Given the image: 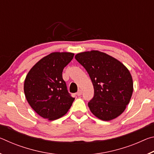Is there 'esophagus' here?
<instances>
[{
	"label": "esophagus",
	"instance_id": "esophagus-1",
	"mask_svg": "<svg viewBox=\"0 0 154 154\" xmlns=\"http://www.w3.org/2000/svg\"><path fill=\"white\" fill-rule=\"evenodd\" d=\"M76 94L77 95V96H81V95H82V90H78V92H77V94Z\"/></svg>",
	"mask_w": 154,
	"mask_h": 154
}]
</instances>
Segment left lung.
<instances>
[{"mask_svg":"<svg viewBox=\"0 0 154 154\" xmlns=\"http://www.w3.org/2000/svg\"><path fill=\"white\" fill-rule=\"evenodd\" d=\"M75 59L86 70L94 94L88 106L98 119L110 121L123 113L133 92L128 69L118 60L97 50L77 54Z\"/></svg>","mask_w":154,"mask_h":154,"instance_id":"1","label":"left lung"}]
</instances>
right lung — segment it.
Returning a JSON list of instances; mask_svg holds the SVG:
<instances>
[{
  "label": "right lung",
  "instance_id": "1",
  "mask_svg": "<svg viewBox=\"0 0 154 154\" xmlns=\"http://www.w3.org/2000/svg\"><path fill=\"white\" fill-rule=\"evenodd\" d=\"M73 56L70 52H53L36 62L26 77V98L33 110L43 118L55 120L71 108L75 98L68 92L62 71Z\"/></svg>",
  "mask_w": 154,
  "mask_h": 154
}]
</instances>
